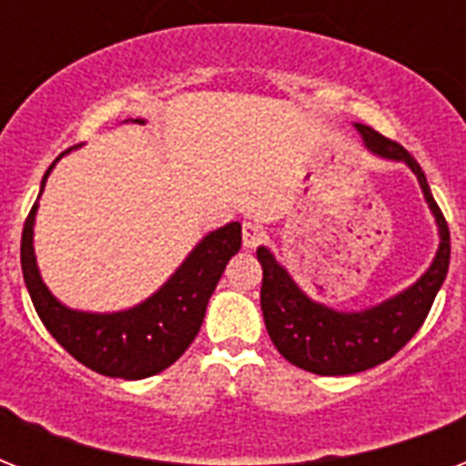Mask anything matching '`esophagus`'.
Instances as JSON below:
<instances>
[{"label": "esophagus", "mask_w": 466, "mask_h": 466, "mask_svg": "<svg viewBox=\"0 0 466 466\" xmlns=\"http://www.w3.org/2000/svg\"><path fill=\"white\" fill-rule=\"evenodd\" d=\"M263 239H266V232H263L261 227L254 225V222H247V225H244V229H241V241H244V247L256 248Z\"/></svg>", "instance_id": "34e87169"}]
</instances>
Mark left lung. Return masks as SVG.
I'll use <instances>...</instances> for the list:
<instances>
[{
	"instance_id": "obj_1",
	"label": "left lung",
	"mask_w": 466,
	"mask_h": 466,
	"mask_svg": "<svg viewBox=\"0 0 466 466\" xmlns=\"http://www.w3.org/2000/svg\"><path fill=\"white\" fill-rule=\"evenodd\" d=\"M355 127L370 152L384 159L404 161L416 174L428 208L438 222L441 247L431 268L409 290L362 311H336L309 299L268 248L258 247L256 256L263 268L261 309L273 346L292 365L326 377L355 375L397 355L426 321L450 266L448 222L435 203L419 161L399 142L384 137L370 126L355 123Z\"/></svg>"
}]
</instances>
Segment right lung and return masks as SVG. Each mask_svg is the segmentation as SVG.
<instances>
[{"label":"right lung","instance_id":"right-lung-1","mask_svg":"<svg viewBox=\"0 0 466 466\" xmlns=\"http://www.w3.org/2000/svg\"><path fill=\"white\" fill-rule=\"evenodd\" d=\"M145 123V120H135ZM69 152V149H67ZM62 152L57 159H62ZM57 159L43 176L40 193ZM33 203L21 234V270L40 321L72 358L106 377L145 380L174 365L200 331L208 299L225 273L227 261L241 248V225L229 222L210 232L174 276L142 305L113 314H91L65 307L47 290L33 254Z\"/></svg>","mask_w":466,"mask_h":466}]
</instances>
